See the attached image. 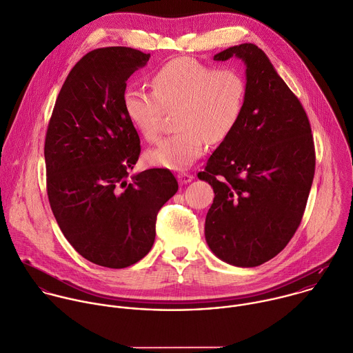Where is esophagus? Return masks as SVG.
I'll list each match as a JSON object with an SVG mask.
<instances>
[{
  "mask_svg": "<svg viewBox=\"0 0 353 353\" xmlns=\"http://www.w3.org/2000/svg\"><path fill=\"white\" fill-rule=\"evenodd\" d=\"M178 181L179 183H189L193 181V175L192 174H188V172H179L178 174Z\"/></svg>",
  "mask_w": 353,
  "mask_h": 353,
  "instance_id": "obj_1",
  "label": "esophagus"
}]
</instances>
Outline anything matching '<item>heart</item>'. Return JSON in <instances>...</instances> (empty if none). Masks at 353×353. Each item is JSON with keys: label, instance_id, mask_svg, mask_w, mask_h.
I'll list each match as a JSON object with an SVG mask.
<instances>
[{"label": "heart", "instance_id": "b5f03b06", "mask_svg": "<svg viewBox=\"0 0 353 353\" xmlns=\"http://www.w3.org/2000/svg\"><path fill=\"white\" fill-rule=\"evenodd\" d=\"M152 92L128 87L123 108L130 124L148 142L161 131L165 112H174L175 134L149 150V164L183 170L200 159L207 143H221L240 123L248 84L236 68H215L194 58H176L156 69Z\"/></svg>", "mask_w": 353, "mask_h": 353}]
</instances>
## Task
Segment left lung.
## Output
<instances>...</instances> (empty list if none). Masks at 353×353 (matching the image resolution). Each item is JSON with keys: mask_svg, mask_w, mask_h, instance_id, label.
I'll list each match as a JSON object with an SVG mask.
<instances>
[{"mask_svg": "<svg viewBox=\"0 0 353 353\" xmlns=\"http://www.w3.org/2000/svg\"><path fill=\"white\" fill-rule=\"evenodd\" d=\"M240 58L248 95L243 117L199 178L215 193L205 240L222 261L241 268L276 256L296 232L314 175L307 116L262 50L230 47L214 61Z\"/></svg>", "mask_w": 353, "mask_h": 353, "instance_id": "1", "label": "left lung"}]
</instances>
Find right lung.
Returning a JSON list of instances; mask_svg holds the SVG:
<instances>
[{"mask_svg": "<svg viewBox=\"0 0 353 353\" xmlns=\"http://www.w3.org/2000/svg\"><path fill=\"white\" fill-rule=\"evenodd\" d=\"M128 47L98 48L70 70L46 135L47 193L55 219L85 259L112 269L131 266L152 248L160 208L176 193L167 168L128 179L141 154L123 94L149 61Z\"/></svg>", "mask_w": 353, "mask_h": 353, "instance_id": "obj_1", "label": "right lung"}]
</instances>
